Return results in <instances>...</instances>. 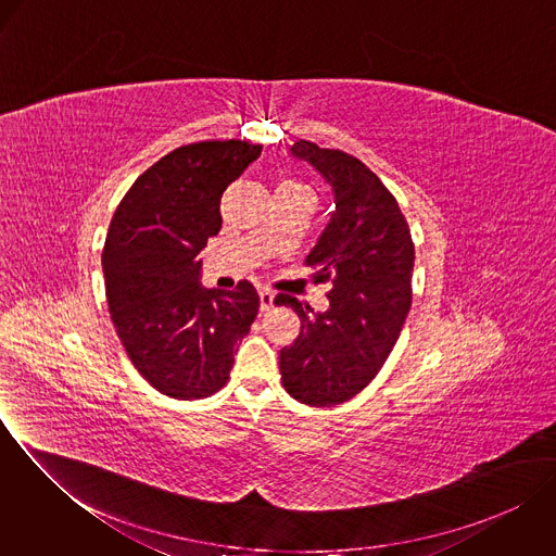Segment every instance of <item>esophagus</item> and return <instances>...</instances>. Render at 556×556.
I'll list each match as a JSON object with an SVG mask.
<instances>
[{
	"label": "esophagus",
	"instance_id": "1",
	"mask_svg": "<svg viewBox=\"0 0 556 556\" xmlns=\"http://www.w3.org/2000/svg\"><path fill=\"white\" fill-rule=\"evenodd\" d=\"M258 300H261V311H263V313L271 311V306H274V291L261 289V291H258Z\"/></svg>",
	"mask_w": 556,
	"mask_h": 556
}]
</instances>
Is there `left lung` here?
<instances>
[{
	"label": "left lung",
	"mask_w": 556,
	"mask_h": 556,
	"mask_svg": "<svg viewBox=\"0 0 556 556\" xmlns=\"http://www.w3.org/2000/svg\"><path fill=\"white\" fill-rule=\"evenodd\" d=\"M291 156L308 162L331 192L329 220L306 263L315 282H331L329 306L315 313L293 295L300 336L280 351L285 390L311 406L359 394L383 368L410 308L415 248L396 199L362 162L300 139Z\"/></svg>",
	"instance_id": "obj_1"
}]
</instances>
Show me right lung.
I'll return each mask as SVG.
<instances>
[{
  "mask_svg": "<svg viewBox=\"0 0 556 556\" xmlns=\"http://www.w3.org/2000/svg\"><path fill=\"white\" fill-rule=\"evenodd\" d=\"M263 146L201 141L150 166L115 210L102 250L106 302L143 379L164 396L207 397L229 381L258 293L201 285V250L220 231V197Z\"/></svg>",
  "mask_w": 556,
  "mask_h": 556,
  "instance_id": "add662e5",
  "label": "right lung"
}]
</instances>
